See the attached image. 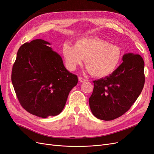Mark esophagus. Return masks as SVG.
Returning <instances> with one entry per match:
<instances>
[{"mask_svg":"<svg viewBox=\"0 0 154 154\" xmlns=\"http://www.w3.org/2000/svg\"><path fill=\"white\" fill-rule=\"evenodd\" d=\"M78 80H79V81H80V82H85L87 80L85 78H82V77H78Z\"/></svg>","mask_w":154,"mask_h":154,"instance_id":"esophagus-1","label":"esophagus"}]
</instances>
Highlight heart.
I'll use <instances>...</instances> for the list:
<instances>
[{"mask_svg": "<svg viewBox=\"0 0 154 154\" xmlns=\"http://www.w3.org/2000/svg\"><path fill=\"white\" fill-rule=\"evenodd\" d=\"M62 53L68 68L73 71L85 60L87 71L93 76L103 78L119 67L123 53L118 45L99 38H82L72 45L65 43Z\"/></svg>", "mask_w": 154, "mask_h": 154, "instance_id": "b5f03b06", "label": "heart"}]
</instances>
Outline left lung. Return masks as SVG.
I'll return each instance as SVG.
<instances>
[{
  "label": "left lung",
  "instance_id": "8db88e82",
  "mask_svg": "<svg viewBox=\"0 0 154 154\" xmlns=\"http://www.w3.org/2000/svg\"><path fill=\"white\" fill-rule=\"evenodd\" d=\"M123 63L110 75L93 81L89 97L92 113L101 120L110 121L127 112L143 90L144 63L139 54H125Z\"/></svg>",
  "mask_w": 154,
  "mask_h": 154
}]
</instances>
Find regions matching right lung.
Returning <instances> with one entry per match:
<instances>
[{"label": "right lung", "mask_w": 154, "mask_h": 154, "mask_svg": "<svg viewBox=\"0 0 154 154\" xmlns=\"http://www.w3.org/2000/svg\"><path fill=\"white\" fill-rule=\"evenodd\" d=\"M50 43L36 39L20 46L13 64L11 82L21 106L46 118L63 110L78 77L65 67Z\"/></svg>", "instance_id": "add662e5"}]
</instances>
